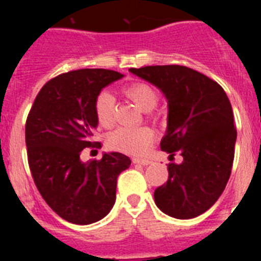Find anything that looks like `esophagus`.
<instances>
[{"label": "esophagus", "instance_id": "34e87169", "mask_svg": "<svg viewBox=\"0 0 261 261\" xmlns=\"http://www.w3.org/2000/svg\"><path fill=\"white\" fill-rule=\"evenodd\" d=\"M132 162L137 163V165H142V166H147L151 163L149 159H138V158H133Z\"/></svg>", "mask_w": 261, "mask_h": 261}]
</instances>
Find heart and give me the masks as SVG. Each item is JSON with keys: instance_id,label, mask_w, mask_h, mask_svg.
<instances>
[{"instance_id": "b5f03b06", "label": "heart", "mask_w": 261, "mask_h": 261, "mask_svg": "<svg viewBox=\"0 0 261 261\" xmlns=\"http://www.w3.org/2000/svg\"><path fill=\"white\" fill-rule=\"evenodd\" d=\"M124 94L128 96L136 106L144 112H149L155 107L158 102V93L151 86L146 84H132L124 87ZM95 114L99 125L103 128H110L115 120V99L107 91H103L95 100ZM155 135L147 126L137 128L115 129L107 138V145L110 149L129 155H142L153 144Z\"/></svg>"}]
</instances>
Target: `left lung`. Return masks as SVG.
<instances>
[{
	"label": "left lung",
	"mask_w": 261,
	"mask_h": 261,
	"mask_svg": "<svg viewBox=\"0 0 261 261\" xmlns=\"http://www.w3.org/2000/svg\"><path fill=\"white\" fill-rule=\"evenodd\" d=\"M158 87L167 99V130L161 149L176 151L181 163L168 165V180L154 192L167 216L190 220L213 206L225 190L234 161L237 130L230 100L220 85L180 65L129 69Z\"/></svg>",
	"instance_id": "obj_1"
}]
</instances>
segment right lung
<instances>
[{
    "label": "right lung",
    "mask_w": 261,
    "mask_h": 261,
    "mask_svg": "<svg viewBox=\"0 0 261 261\" xmlns=\"http://www.w3.org/2000/svg\"><path fill=\"white\" fill-rule=\"evenodd\" d=\"M124 74L107 69H80L41 87L26 121V146L32 177L48 205L61 218L90 225L111 212L120 172L130 166L121 153L81 161L98 126L95 100Z\"/></svg>",
    "instance_id": "1"
}]
</instances>
